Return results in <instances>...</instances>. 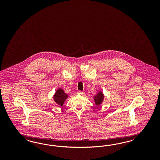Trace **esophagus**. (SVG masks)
Segmentation results:
<instances>
[{"label": "esophagus", "instance_id": "obj_1", "mask_svg": "<svg viewBox=\"0 0 160 160\" xmlns=\"http://www.w3.org/2000/svg\"><path fill=\"white\" fill-rule=\"evenodd\" d=\"M78 94H79V95H83L84 94V92H82V91H78Z\"/></svg>", "mask_w": 160, "mask_h": 160}]
</instances>
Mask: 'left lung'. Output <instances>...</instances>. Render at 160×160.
<instances>
[{
	"instance_id": "obj_1",
	"label": "left lung",
	"mask_w": 160,
	"mask_h": 160,
	"mask_svg": "<svg viewBox=\"0 0 160 160\" xmlns=\"http://www.w3.org/2000/svg\"><path fill=\"white\" fill-rule=\"evenodd\" d=\"M104 98V96L102 94V92H99L94 97V102H95V104L97 106H100L101 104H102V102H103Z\"/></svg>"
}]
</instances>
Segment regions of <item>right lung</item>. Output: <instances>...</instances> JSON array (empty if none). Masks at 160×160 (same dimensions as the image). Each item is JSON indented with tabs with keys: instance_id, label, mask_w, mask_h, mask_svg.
<instances>
[{
	"instance_id": "obj_1",
	"label": "right lung",
	"mask_w": 160,
	"mask_h": 160,
	"mask_svg": "<svg viewBox=\"0 0 160 160\" xmlns=\"http://www.w3.org/2000/svg\"><path fill=\"white\" fill-rule=\"evenodd\" d=\"M68 94L64 92L63 89L60 88L58 90H56V92L54 95V101L58 105L62 106L65 100L68 98Z\"/></svg>"
}]
</instances>
